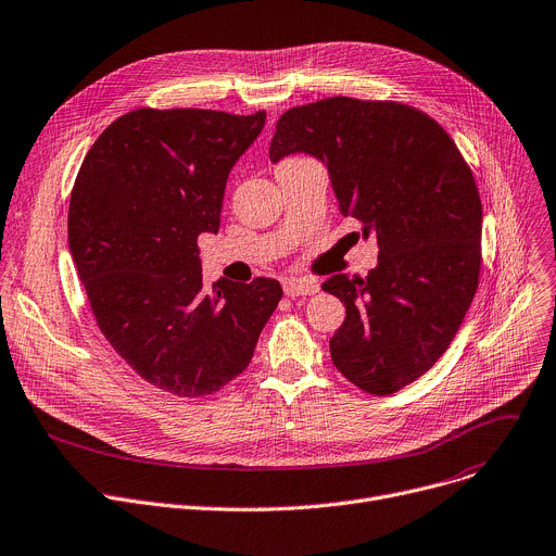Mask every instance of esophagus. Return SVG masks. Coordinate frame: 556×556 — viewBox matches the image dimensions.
<instances>
[{
	"label": "esophagus",
	"instance_id": "esophagus-1",
	"mask_svg": "<svg viewBox=\"0 0 556 556\" xmlns=\"http://www.w3.org/2000/svg\"><path fill=\"white\" fill-rule=\"evenodd\" d=\"M283 292L288 296H311V294H317L319 292V286L315 281H308V279H286L283 281Z\"/></svg>",
	"mask_w": 556,
	"mask_h": 556
}]
</instances>
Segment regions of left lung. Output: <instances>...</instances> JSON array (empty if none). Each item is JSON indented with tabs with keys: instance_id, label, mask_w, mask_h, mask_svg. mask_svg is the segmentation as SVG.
<instances>
[{
	"instance_id": "1",
	"label": "left lung",
	"mask_w": 556,
	"mask_h": 556,
	"mask_svg": "<svg viewBox=\"0 0 556 556\" xmlns=\"http://www.w3.org/2000/svg\"><path fill=\"white\" fill-rule=\"evenodd\" d=\"M304 150L326 162L339 213L379 243L368 277L334 275L345 321L334 368L386 396L426 375L457 334L481 275V197L452 137L428 113L390 99L328 97L286 111L277 162Z\"/></svg>"
}]
</instances>
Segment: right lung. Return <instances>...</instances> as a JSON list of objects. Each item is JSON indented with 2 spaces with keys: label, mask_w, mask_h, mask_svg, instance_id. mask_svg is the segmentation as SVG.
<instances>
[{
  "label": "right lung",
  "mask_w": 556,
  "mask_h": 556,
  "mask_svg": "<svg viewBox=\"0 0 556 556\" xmlns=\"http://www.w3.org/2000/svg\"><path fill=\"white\" fill-rule=\"evenodd\" d=\"M266 111L137 109L86 153L71 190L68 245L94 321L148 383L206 396L239 377L283 290L257 277L201 279V232H217L226 179Z\"/></svg>",
  "instance_id": "add662e5"
}]
</instances>
